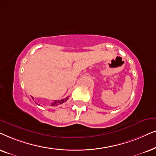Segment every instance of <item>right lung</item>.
Segmentation results:
<instances>
[{"label":"right lung","mask_w":156,"mask_h":156,"mask_svg":"<svg viewBox=\"0 0 156 156\" xmlns=\"http://www.w3.org/2000/svg\"><path fill=\"white\" fill-rule=\"evenodd\" d=\"M68 99V98L67 97V98H64V99L58 100V101H55L53 103H52L51 105H53V106H57V105H61V104H62V103H65Z\"/></svg>","instance_id":"1"}]
</instances>
